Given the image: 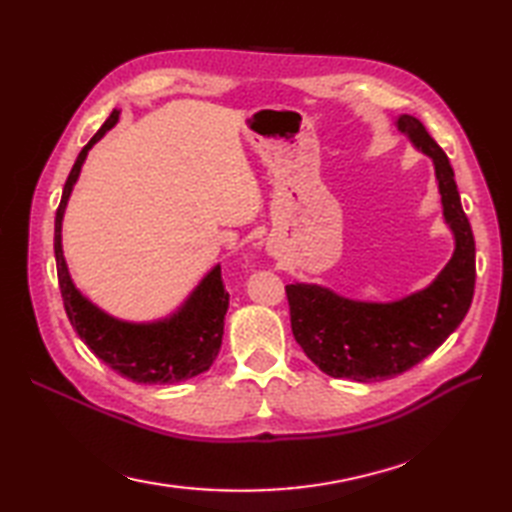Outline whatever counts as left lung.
<instances>
[{
	"mask_svg": "<svg viewBox=\"0 0 512 512\" xmlns=\"http://www.w3.org/2000/svg\"><path fill=\"white\" fill-rule=\"evenodd\" d=\"M393 123L417 152L432 160L454 252L428 286L393 302H365L313 282L286 286L295 341L332 378L380 382L400 376L441 347L471 306L476 243L460 204L454 169L419 119L400 115Z\"/></svg>",
	"mask_w": 512,
	"mask_h": 512,
	"instance_id": "obj_1",
	"label": "left lung"
}]
</instances>
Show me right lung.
<instances>
[{"mask_svg":"<svg viewBox=\"0 0 512 512\" xmlns=\"http://www.w3.org/2000/svg\"><path fill=\"white\" fill-rule=\"evenodd\" d=\"M121 110L115 108L104 126L86 145L62 189L56 210L54 252L58 282L65 310L80 339L104 363L123 378L139 384H180L210 369L221 350L223 319L230 295L221 280V265H215L197 282L184 302L169 315L152 321H128L106 313L93 304L73 282L65 252H62V219L76 186L86 156L119 123Z\"/></svg>","mask_w":512,"mask_h":512,"instance_id":"1","label":"right lung"}]
</instances>
